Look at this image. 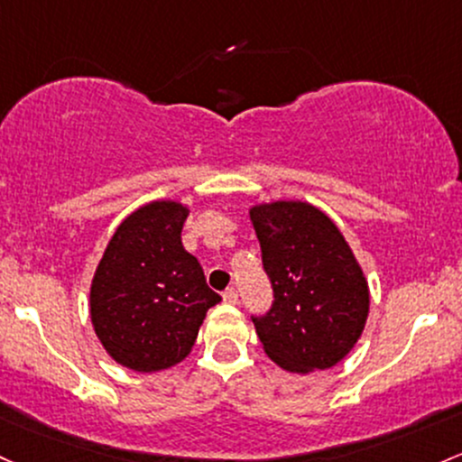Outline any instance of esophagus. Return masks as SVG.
I'll return each mask as SVG.
<instances>
[{"label":"esophagus","instance_id":"obj_1","mask_svg":"<svg viewBox=\"0 0 462 462\" xmlns=\"http://www.w3.org/2000/svg\"><path fill=\"white\" fill-rule=\"evenodd\" d=\"M223 300H226L227 305H239V291H236L235 287L226 289V291H223Z\"/></svg>","mask_w":462,"mask_h":462}]
</instances>
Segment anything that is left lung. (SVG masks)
Masks as SVG:
<instances>
[{
  "instance_id": "obj_1",
  "label": "left lung",
  "mask_w": 462,
  "mask_h": 462,
  "mask_svg": "<svg viewBox=\"0 0 462 462\" xmlns=\"http://www.w3.org/2000/svg\"><path fill=\"white\" fill-rule=\"evenodd\" d=\"M273 305L254 318L263 351L307 374L342 362L366 327L371 291L362 265L327 212L281 199L250 208Z\"/></svg>"
}]
</instances>
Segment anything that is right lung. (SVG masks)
Listing matches in <instances>:
<instances>
[{
  "label": "right lung",
  "instance_id": "obj_1",
  "mask_svg": "<svg viewBox=\"0 0 462 462\" xmlns=\"http://www.w3.org/2000/svg\"><path fill=\"white\" fill-rule=\"evenodd\" d=\"M189 206L157 199L116 227L89 287L96 337L120 366L157 373L186 359L208 309L221 302L181 245Z\"/></svg>",
  "mask_w": 462,
  "mask_h": 462
}]
</instances>
